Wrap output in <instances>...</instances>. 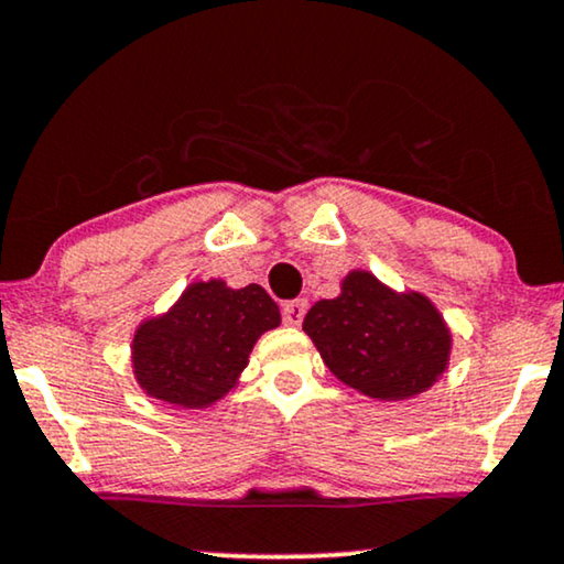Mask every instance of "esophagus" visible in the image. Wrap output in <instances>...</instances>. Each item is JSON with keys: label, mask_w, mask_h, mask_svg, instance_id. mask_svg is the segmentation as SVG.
Here are the masks:
<instances>
[{"label": "esophagus", "mask_w": 564, "mask_h": 564, "mask_svg": "<svg viewBox=\"0 0 564 564\" xmlns=\"http://www.w3.org/2000/svg\"><path fill=\"white\" fill-rule=\"evenodd\" d=\"M305 311H308V300H288V303L282 305V321L288 326H300L305 318Z\"/></svg>", "instance_id": "esophagus-1"}]
</instances>
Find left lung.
Segmentation results:
<instances>
[{
    "instance_id": "obj_1",
    "label": "left lung",
    "mask_w": 564,
    "mask_h": 564,
    "mask_svg": "<svg viewBox=\"0 0 564 564\" xmlns=\"http://www.w3.org/2000/svg\"><path fill=\"white\" fill-rule=\"evenodd\" d=\"M305 334L341 383L372 399L425 391L445 370L451 334L422 295H397L368 272H352L341 295L318 300Z\"/></svg>"
}]
</instances>
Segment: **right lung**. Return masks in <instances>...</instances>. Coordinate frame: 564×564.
<instances>
[{"mask_svg":"<svg viewBox=\"0 0 564 564\" xmlns=\"http://www.w3.org/2000/svg\"><path fill=\"white\" fill-rule=\"evenodd\" d=\"M274 326L280 308L259 284L196 282L167 316L137 332V380L167 404L207 406L236 383L256 339Z\"/></svg>","mask_w":564,"mask_h":564,"instance_id":"right-lung-1","label":"right lung"}]
</instances>
